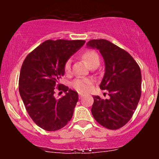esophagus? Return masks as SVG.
<instances>
[{
    "label": "esophagus",
    "instance_id": "esophagus-1",
    "mask_svg": "<svg viewBox=\"0 0 159 159\" xmlns=\"http://www.w3.org/2000/svg\"><path fill=\"white\" fill-rule=\"evenodd\" d=\"M82 96H83V94H81V93L78 94V97H79V98H81Z\"/></svg>",
    "mask_w": 159,
    "mask_h": 159
}]
</instances>
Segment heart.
Returning a JSON list of instances; mask_svg holds the SVG:
<instances>
[{"instance_id": "heart-1", "label": "heart", "mask_w": 159, "mask_h": 159, "mask_svg": "<svg viewBox=\"0 0 159 159\" xmlns=\"http://www.w3.org/2000/svg\"><path fill=\"white\" fill-rule=\"evenodd\" d=\"M82 57L91 67L92 66L99 63L98 54L93 50H87L82 54ZM64 72L66 75L71 73V61L68 60L64 64ZM93 84V80L87 78H75L72 83V87L80 93L88 92Z\"/></svg>"}]
</instances>
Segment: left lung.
<instances>
[{
  "label": "left lung",
  "instance_id": "8db88e82",
  "mask_svg": "<svg viewBox=\"0 0 159 159\" xmlns=\"http://www.w3.org/2000/svg\"><path fill=\"white\" fill-rule=\"evenodd\" d=\"M87 46L99 50L105 63L100 89L110 98L94 96L91 112L100 125L111 130L120 129L132 118L141 96L140 66L126 51L106 39H92Z\"/></svg>",
  "mask_w": 159,
  "mask_h": 159
}]
</instances>
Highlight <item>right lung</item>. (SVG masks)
I'll return each mask as SVG.
<instances>
[{
    "label": "right lung",
    "mask_w": 159,
    "mask_h": 159,
    "mask_svg": "<svg viewBox=\"0 0 159 159\" xmlns=\"http://www.w3.org/2000/svg\"><path fill=\"white\" fill-rule=\"evenodd\" d=\"M84 43V40H46L23 62L19 81L20 96L33 121L45 131L59 130L72 119L78 93L59 81L64 75L65 63ZM56 90L66 95L56 100Z\"/></svg>",
    "instance_id": "1"
}]
</instances>
